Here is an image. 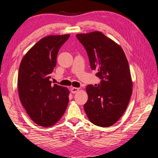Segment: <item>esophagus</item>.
Wrapping results in <instances>:
<instances>
[{
	"label": "esophagus",
	"mask_w": 158,
	"mask_h": 158,
	"mask_svg": "<svg viewBox=\"0 0 158 158\" xmlns=\"http://www.w3.org/2000/svg\"><path fill=\"white\" fill-rule=\"evenodd\" d=\"M79 89L80 88H72L70 89V91H71V92L73 93V94H75V93H76V92H78V91L79 90Z\"/></svg>",
	"instance_id": "34e87169"
}]
</instances>
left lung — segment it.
<instances>
[{
    "label": "left lung",
    "mask_w": 158,
    "mask_h": 158,
    "mask_svg": "<svg viewBox=\"0 0 158 158\" xmlns=\"http://www.w3.org/2000/svg\"><path fill=\"white\" fill-rule=\"evenodd\" d=\"M76 37L86 50L90 67L101 79L96 86L88 85V99L84 108L95 125H114L125 113L132 92L128 60L123 49L102 32L80 33Z\"/></svg>",
    "instance_id": "obj_1"
}]
</instances>
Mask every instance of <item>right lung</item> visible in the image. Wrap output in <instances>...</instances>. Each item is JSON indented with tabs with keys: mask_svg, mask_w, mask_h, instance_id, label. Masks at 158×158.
<instances>
[{
	"mask_svg": "<svg viewBox=\"0 0 158 158\" xmlns=\"http://www.w3.org/2000/svg\"><path fill=\"white\" fill-rule=\"evenodd\" d=\"M69 34L43 38L27 51L19 67L18 85L20 102L37 125L49 127L63 115L69 103L68 89L51 85L50 74L58 52Z\"/></svg>",
	"mask_w": 158,
	"mask_h": 158,
	"instance_id": "add662e5",
	"label": "right lung"
}]
</instances>
